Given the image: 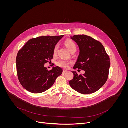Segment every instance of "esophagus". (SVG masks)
<instances>
[{
	"mask_svg": "<svg viewBox=\"0 0 128 128\" xmlns=\"http://www.w3.org/2000/svg\"><path fill=\"white\" fill-rule=\"evenodd\" d=\"M66 72H68V71H67V70H63V73H65Z\"/></svg>",
	"mask_w": 128,
	"mask_h": 128,
	"instance_id": "obj_1",
	"label": "esophagus"
}]
</instances>
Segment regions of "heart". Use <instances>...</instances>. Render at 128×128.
<instances>
[{"label":"heart","instance_id":"b5f03b06","mask_svg":"<svg viewBox=\"0 0 128 128\" xmlns=\"http://www.w3.org/2000/svg\"><path fill=\"white\" fill-rule=\"evenodd\" d=\"M64 44L71 53L76 51L77 49V46L75 42L72 40L70 39H66L64 42ZM58 49V45L56 44V45H55V47L54 48V50H53L54 55H55L56 54ZM71 63L72 62H69L63 59H60L57 62L56 64L60 67H61L64 68H68L69 66L71 64Z\"/></svg>","mask_w":128,"mask_h":128}]
</instances>
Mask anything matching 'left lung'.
Here are the masks:
<instances>
[{"mask_svg": "<svg viewBox=\"0 0 128 128\" xmlns=\"http://www.w3.org/2000/svg\"><path fill=\"white\" fill-rule=\"evenodd\" d=\"M71 38L79 46L80 52L73 68L85 72L78 75L72 72L73 79L70 85L82 94H92L100 89L106 83L109 74L110 62L102 44L86 35H75Z\"/></svg>", "mask_w": 128, "mask_h": 128, "instance_id": "obj_1", "label": "left lung"}]
</instances>
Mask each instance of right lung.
Masks as SVG:
<instances>
[{
  "mask_svg": "<svg viewBox=\"0 0 128 128\" xmlns=\"http://www.w3.org/2000/svg\"><path fill=\"white\" fill-rule=\"evenodd\" d=\"M64 36L32 38L20 50L16 58L17 72L18 80L26 90L35 94L46 91L62 74L60 68L53 67L48 70L44 64L53 58L55 45Z\"/></svg>",
  "mask_w": 128,
  "mask_h": 128,
  "instance_id": "right-lung-1",
  "label": "right lung"
}]
</instances>
